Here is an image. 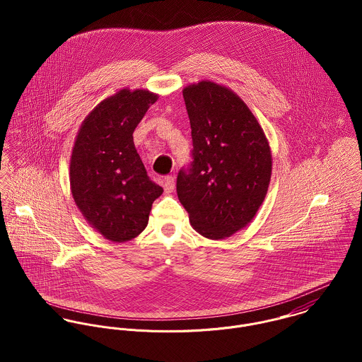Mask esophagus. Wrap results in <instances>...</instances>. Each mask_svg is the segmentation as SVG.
Instances as JSON below:
<instances>
[{"instance_id": "obj_1", "label": "esophagus", "mask_w": 362, "mask_h": 362, "mask_svg": "<svg viewBox=\"0 0 362 362\" xmlns=\"http://www.w3.org/2000/svg\"><path fill=\"white\" fill-rule=\"evenodd\" d=\"M174 188H175V180H174V177H171V175L165 177V180H164V191H165L167 194H170V192L174 191Z\"/></svg>"}]
</instances>
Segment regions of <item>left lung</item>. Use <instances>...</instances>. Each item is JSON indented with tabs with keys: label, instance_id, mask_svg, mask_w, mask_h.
<instances>
[{
	"label": "left lung",
	"instance_id": "1",
	"mask_svg": "<svg viewBox=\"0 0 362 362\" xmlns=\"http://www.w3.org/2000/svg\"><path fill=\"white\" fill-rule=\"evenodd\" d=\"M192 161L177 177V194L192 227L210 240L244 228L262 205L272 155L257 118L234 92L202 81L182 90Z\"/></svg>",
	"mask_w": 362,
	"mask_h": 362
}]
</instances>
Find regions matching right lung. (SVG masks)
<instances>
[{
	"label": "right lung",
	"mask_w": 362,
	"mask_h": 362,
	"mask_svg": "<svg viewBox=\"0 0 362 362\" xmlns=\"http://www.w3.org/2000/svg\"><path fill=\"white\" fill-rule=\"evenodd\" d=\"M149 90L122 89L83 121L71 156V189L89 224L114 243L141 234L163 188L149 180L134 131L157 100Z\"/></svg>",
	"instance_id": "1"
}]
</instances>
